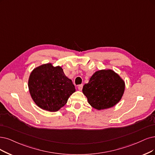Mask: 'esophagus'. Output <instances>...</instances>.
Segmentation results:
<instances>
[{
    "label": "esophagus",
    "mask_w": 155,
    "mask_h": 155,
    "mask_svg": "<svg viewBox=\"0 0 155 155\" xmlns=\"http://www.w3.org/2000/svg\"><path fill=\"white\" fill-rule=\"evenodd\" d=\"M82 87H83V85H82V84L79 85L78 86V90H79V91H82Z\"/></svg>",
    "instance_id": "34e87169"
}]
</instances>
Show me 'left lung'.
I'll use <instances>...</instances> for the list:
<instances>
[{
	"mask_svg": "<svg viewBox=\"0 0 155 155\" xmlns=\"http://www.w3.org/2000/svg\"><path fill=\"white\" fill-rule=\"evenodd\" d=\"M125 89L123 79L112 70L96 71L82 89L89 105L96 110L115 106L121 100Z\"/></svg>",
	"mask_w": 155,
	"mask_h": 155,
	"instance_id": "8db88e82",
	"label": "left lung"
}]
</instances>
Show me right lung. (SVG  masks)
<instances>
[{
	"label": "right lung",
	"instance_id": "obj_1",
	"mask_svg": "<svg viewBox=\"0 0 155 155\" xmlns=\"http://www.w3.org/2000/svg\"><path fill=\"white\" fill-rule=\"evenodd\" d=\"M28 87L31 98L41 109L57 112L75 92L71 80L59 66L47 63L35 68L30 74Z\"/></svg>",
	"mask_w": 155,
	"mask_h": 155
}]
</instances>
